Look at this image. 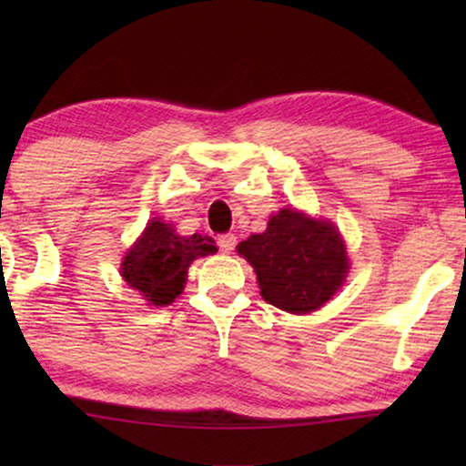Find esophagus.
<instances>
[{
  "instance_id": "1",
  "label": "esophagus",
  "mask_w": 466,
  "mask_h": 466,
  "mask_svg": "<svg viewBox=\"0 0 466 466\" xmlns=\"http://www.w3.org/2000/svg\"><path fill=\"white\" fill-rule=\"evenodd\" d=\"M235 244H238V238L231 233L220 235L218 238V248H220V252H225V254H231L235 250Z\"/></svg>"
}]
</instances>
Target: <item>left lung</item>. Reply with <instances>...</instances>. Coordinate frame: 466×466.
I'll use <instances>...</instances> for the list:
<instances>
[{
    "instance_id": "8db88e82",
    "label": "left lung",
    "mask_w": 466,
    "mask_h": 466,
    "mask_svg": "<svg viewBox=\"0 0 466 466\" xmlns=\"http://www.w3.org/2000/svg\"><path fill=\"white\" fill-rule=\"evenodd\" d=\"M238 252L257 273L267 303L290 314L322 308L346 282L350 258L333 222L284 208L265 233L250 235Z\"/></svg>"
}]
</instances>
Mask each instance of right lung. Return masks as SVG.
<instances>
[{
	"mask_svg": "<svg viewBox=\"0 0 466 466\" xmlns=\"http://www.w3.org/2000/svg\"><path fill=\"white\" fill-rule=\"evenodd\" d=\"M218 252L208 235H177L176 228L152 218L125 254L120 276L152 308H165L182 295L188 267L195 258Z\"/></svg>",
	"mask_w": 466,
	"mask_h": 466,
	"instance_id": "right-lung-1",
	"label": "right lung"
}]
</instances>
